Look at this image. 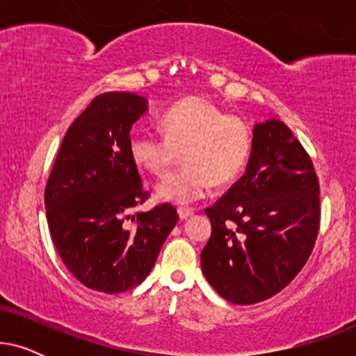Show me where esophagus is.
Returning a JSON list of instances; mask_svg holds the SVG:
<instances>
[{"mask_svg": "<svg viewBox=\"0 0 356 356\" xmlns=\"http://www.w3.org/2000/svg\"><path fill=\"white\" fill-rule=\"evenodd\" d=\"M193 211L191 209H184V207H181V209H178V216H179V218H181V220H186V218H189L193 216Z\"/></svg>", "mask_w": 356, "mask_h": 356, "instance_id": "34e87169", "label": "esophagus"}]
</instances>
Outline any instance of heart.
Returning a JSON list of instances; mask_svg holds the SVG:
<instances>
[{
    "label": "heart",
    "mask_w": 356,
    "mask_h": 356,
    "mask_svg": "<svg viewBox=\"0 0 356 356\" xmlns=\"http://www.w3.org/2000/svg\"><path fill=\"white\" fill-rule=\"evenodd\" d=\"M159 128L163 139L150 133L131 136L129 154L139 168L165 177L181 152L184 168L155 191L159 199L178 206L201 201L212 184L233 181L251 150L250 126L201 97L173 105L159 120Z\"/></svg>",
    "instance_id": "obj_1"
}]
</instances>
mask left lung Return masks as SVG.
<instances>
[{
  "instance_id": "1",
  "label": "left lung",
  "mask_w": 356,
  "mask_h": 356,
  "mask_svg": "<svg viewBox=\"0 0 356 356\" xmlns=\"http://www.w3.org/2000/svg\"><path fill=\"white\" fill-rule=\"evenodd\" d=\"M206 216L202 274L222 298L259 303L303 269L319 230V181L284 121L254 123L245 173Z\"/></svg>"
}]
</instances>
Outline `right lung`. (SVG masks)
Here are the masks:
<instances>
[{
    "label": "right lung",
    "mask_w": 356,
    "mask_h": 356,
    "mask_svg": "<svg viewBox=\"0 0 356 356\" xmlns=\"http://www.w3.org/2000/svg\"><path fill=\"white\" fill-rule=\"evenodd\" d=\"M147 110L131 92L95 97L67 129L45 188L50 235L67 270L110 295L144 282L178 222L170 204L128 216L147 197L129 154V131Z\"/></svg>",
    "instance_id": "1"
}]
</instances>
